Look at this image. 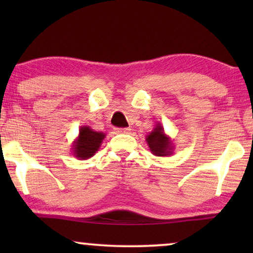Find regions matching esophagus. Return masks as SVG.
I'll use <instances>...</instances> for the list:
<instances>
[{"label": "esophagus", "instance_id": "1", "mask_svg": "<svg viewBox=\"0 0 253 253\" xmlns=\"http://www.w3.org/2000/svg\"><path fill=\"white\" fill-rule=\"evenodd\" d=\"M115 130H116V132L122 133V134H127L131 132L130 127H119V129H115Z\"/></svg>", "mask_w": 253, "mask_h": 253}]
</instances>
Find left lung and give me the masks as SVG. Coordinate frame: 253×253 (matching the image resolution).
<instances>
[{"label": "left lung", "instance_id": "8db88e82", "mask_svg": "<svg viewBox=\"0 0 253 253\" xmlns=\"http://www.w3.org/2000/svg\"><path fill=\"white\" fill-rule=\"evenodd\" d=\"M146 143L152 154L155 157H170L174 153L171 139L167 136L160 122L155 124L153 130L146 136Z\"/></svg>", "mask_w": 253, "mask_h": 253}]
</instances>
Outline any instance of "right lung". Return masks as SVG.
Segmentation results:
<instances>
[{"label":"right lung","mask_w":253,"mask_h":253,"mask_svg":"<svg viewBox=\"0 0 253 253\" xmlns=\"http://www.w3.org/2000/svg\"><path fill=\"white\" fill-rule=\"evenodd\" d=\"M105 137L103 132L94 131L87 126H81L78 137L72 141V154L78 160L92 158L99 151Z\"/></svg>","instance_id":"1"}]
</instances>
